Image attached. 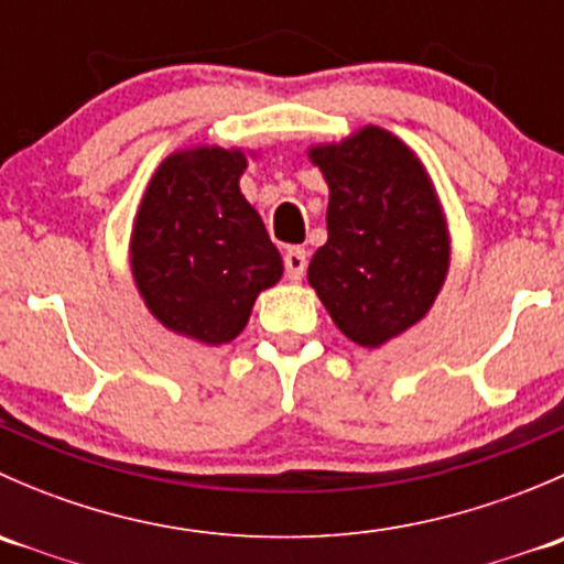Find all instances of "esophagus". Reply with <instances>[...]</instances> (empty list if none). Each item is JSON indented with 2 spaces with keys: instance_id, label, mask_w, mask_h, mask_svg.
Wrapping results in <instances>:
<instances>
[{
  "instance_id": "1",
  "label": "esophagus",
  "mask_w": 564,
  "mask_h": 564,
  "mask_svg": "<svg viewBox=\"0 0 564 564\" xmlns=\"http://www.w3.org/2000/svg\"><path fill=\"white\" fill-rule=\"evenodd\" d=\"M283 267H286V278L292 283H297L305 275V267H308V256L303 248H289L283 253Z\"/></svg>"
}]
</instances>
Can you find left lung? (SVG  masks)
Segmentation results:
<instances>
[{
	"mask_svg": "<svg viewBox=\"0 0 564 564\" xmlns=\"http://www.w3.org/2000/svg\"><path fill=\"white\" fill-rule=\"evenodd\" d=\"M308 158L329 187L308 283L346 338L377 349L434 305L451 267L445 213L417 155L377 124Z\"/></svg>",
	"mask_w": 564,
	"mask_h": 564,
	"instance_id": "1",
	"label": "left lung"
}]
</instances>
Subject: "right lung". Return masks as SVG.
I'll return each mask as SVG.
<instances>
[{
    "instance_id": "1",
    "label": "right lung",
    "mask_w": 564,
    "mask_h": 564,
    "mask_svg": "<svg viewBox=\"0 0 564 564\" xmlns=\"http://www.w3.org/2000/svg\"><path fill=\"white\" fill-rule=\"evenodd\" d=\"M242 150L193 147L152 174L130 237V270L152 316L218 346L246 329L250 308L283 275L259 213L246 202Z\"/></svg>"
}]
</instances>
